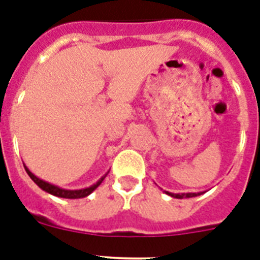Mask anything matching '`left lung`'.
Masks as SVG:
<instances>
[{
	"label": "left lung",
	"mask_w": 260,
	"mask_h": 260,
	"mask_svg": "<svg viewBox=\"0 0 260 260\" xmlns=\"http://www.w3.org/2000/svg\"><path fill=\"white\" fill-rule=\"evenodd\" d=\"M168 195H171V197H173V198H177V199H182V198H192V197H198V195H201L202 192H183V194H172V192L169 191H165Z\"/></svg>",
	"instance_id": "1"
}]
</instances>
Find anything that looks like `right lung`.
I'll list each match as a JSON object with an SVG mask.
<instances>
[{
    "instance_id": "obj_1",
    "label": "right lung",
    "mask_w": 260,
    "mask_h": 260,
    "mask_svg": "<svg viewBox=\"0 0 260 260\" xmlns=\"http://www.w3.org/2000/svg\"><path fill=\"white\" fill-rule=\"evenodd\" d=\"M24 169H26L27 174H28L29 177H31V180L34 181V182L36 183V185L40 187V189H43L44 191L49 192V194L54 195V197H59V198H66V199H79V198H84V197H87V195H89L91 192L93 191V190L98 187L100 183L104 181V178L107 177V174L105 176H103L100 180L98 181V182L95 183V185L89 186V187H86V189H80V190H65V189H61V187H58V186L56 185H52V183L47 182V181H43L40 180V178H38V177L35 176L34 173H31V172L28 171V168L24 165Z\"/></svg>"
}]
</instances>
